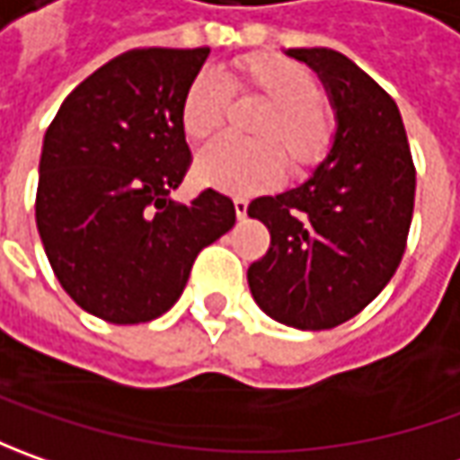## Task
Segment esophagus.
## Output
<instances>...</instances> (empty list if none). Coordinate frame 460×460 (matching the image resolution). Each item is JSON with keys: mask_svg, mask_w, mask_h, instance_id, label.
<instances>
[{"mask_svg": "<svg viewBox=\"0 0 460 460\" xmlns=\"http://www.w3.org/2000/svg\"><path fill=\"white\" fill-rule=\"evenodd\" d=\"M233 204H235V215H238V220H245V215H248V199L238 197Z\"/></svg>", "mask_w": 460, "mask_h": 460, "instance_id": "esophagus-1", "label": "esophagus"}]
</instances>
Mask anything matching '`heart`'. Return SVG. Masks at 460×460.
<instances>
[{
  "instance_id": "b5f03b06",
  "label": "heart",
  "mask_w": 460,
  "mask_h": 460,
  "mask_svg": "<svg viewBox=\"0 0 460 460\" xmlns=\"http://www.w3.org/2000/svg\"><path fill=\"white\" fill-rule=\"evenodd\" d=\"M227 86L235 94L266 102L253 122V135L261 140H217L204 148L194 164L199 184L227 194H256L279 184L284 166L305 173L325 158L332 128L317 81L305 66L271 53L245 56L225 76L202 71L189 81L179 110L189 140H207L217 133L227 107Z\"/></svg>"
}]
</instances>
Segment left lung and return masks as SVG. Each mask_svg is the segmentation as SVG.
<instances>
[{"label":"left lung","mask_w":460,"mask_h":460,"mask_svg":"<svg viewBox=\"0 0 460 460\" xmlns=\"http://www.w3.org/2000/svg\"><path fill=\"white\" fill-rule=\"evenodd\" d=\"M335 112L327 155L299 186L258 197L248 215L271 233L248 269L256 305L296 330L356 317L397 271L415 209V166L394 99L343 53L289 48Z\"/></svg>","instance_id":"obj_1"}]
</instances>
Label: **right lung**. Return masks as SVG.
I'll list each match as a JSON object with an SVG mask.
<instances>
[{"instance_id":"obj_1","label":"right lung","mask_w":460,"mask_h":460,"mask_svg":"<svg viewBox=\"0 0 460 460\" xmlns=\"http://www.w3.org/2000/svg\"><path fill=\"white\" fill-rule=\"evenodd\" d=\"M209 48H135L66 97L43 137L35 222L66 294L115 325L176 305L194 258L235 225L207 189L173 202L191 153L181 97Z\"/></svg>"}]
</instances>
